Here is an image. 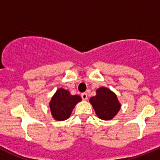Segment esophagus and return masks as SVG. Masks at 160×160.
<instances>
[{
  "label": "esophagus",
  "mask_w": 160,
  "mask_h": 160,
  "mask_svg": "<svg viewBox=\"0 0 160 160\" xmlns=\"http://www.w3.org/2000/svg\"><path fill=\"white\" fill-rule=\"evenodd\" d=\"M81 96H82V99H83L84 101H86V100L88 99V94H87L86 92H84V93H82Z\"/></svg>",
  "instance_id": "34e87169"
}]
</instances>
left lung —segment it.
Listing matches in <instances>:
<instances>
[{
    "instance_id": "1",
    "label": "left lung",
    "mask_w": 160,
    "mask_h": 160,
    "mask_svg": "<svg viewBox=\"0 0 160 160\" xmlns=\"http://www.w3.org/2000/svg\"><path fill=\"white\" fill-rule=\"evenodd\" d=\"M95 114L102 120H111L121 108L117 95L106 87H100L96 90V95L89 99Z\"/></svg>"
}]
</instances>
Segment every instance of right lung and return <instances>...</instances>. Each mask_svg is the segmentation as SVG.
<instances>
[{
  "label": "right lung",
  "instance_id": "1",
  "mask_svg": "<svg viewBox=\"0 0 160 160\" xmlns=\"http://www.w3.org/2000/svg\"><path fill=\"white\" fill-rule=\"evenodd\" d=\"M82 98L78 95H71L70 92L60 88L56 91L49 102L52 116L57 121H64L70 117L72 110Z\"/></svg>",
  "mask_w": 160,
  "mask_h": 160
}]
</instances>
